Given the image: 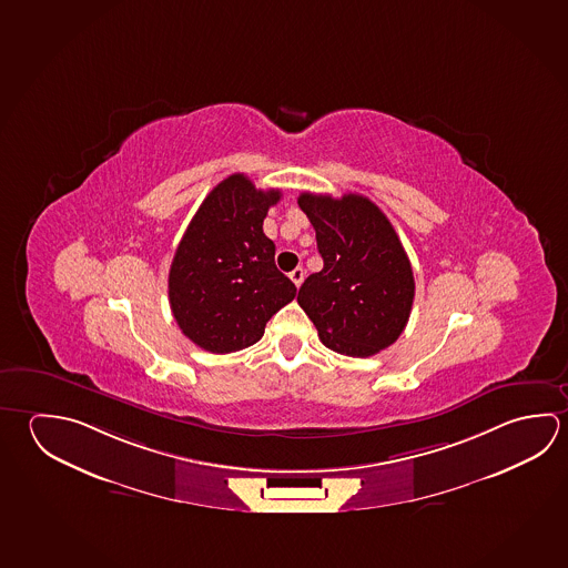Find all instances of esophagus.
<instances>
[{
  "instance_id": "esophagus-1",
  "label": "esophagus",
  "mask_w": 568,
  "mask_h": 568,
  "mask_svg": "<svg viewBox=\"0 0 568 568\" xmlns=\"http://www.w3.org/2000/svg\"><path fill=\"white\" fill-rule=\"evenodd\" d=\"M288 277H291V281H293L297 287H301V283L305 280V270H303V267H295V270L288 273Z\"/></svg>"
}]
</instances>
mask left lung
<instances>
[{
  "instance_id": "left-lung-1",
  "label": "left lung",
  "mask_w": 568,
  "mask_h": 568,
  "mask_svg": "<svg viewBox=\"0 0 568 568\" xmlns=\"http://www.w3.org/2000/svg\"><path fill=\"white\" fill-rule=\"evenodd\" d=\"M298 207L317 233L323 270L308 275L297 301L323 345L348 357H371L407 325L415 280L407 253L373 201L347 193H301Z\"/></svg>"
}]
</instances>
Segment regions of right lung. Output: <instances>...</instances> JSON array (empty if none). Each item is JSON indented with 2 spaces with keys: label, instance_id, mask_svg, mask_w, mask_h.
<instances>
[{
  "label": "right lung",
  "instance_id": "1",
  "mask_svg": "<svg viewBox=\"0 0 568 568\" xmlns=\"http://www.w3.org/2000/svg\"><path fill=\"white\" fill-rule=\"evenodd\" d=\"M280 190H257L233 173L203 200L170 270V305L185 337L210 353L257 343L265 325L297 295L275 265L263 220Z\"/></svg>",
  "mask_w": 568,
  "mask_h": 568
}]
</instances>
